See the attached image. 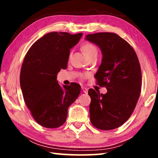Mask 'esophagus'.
<instances>
[{
	"mask_svg": "<svg viewBox=\"0 0 158 158\" xmlns=\"http://www.w3.org/2000/svg\"><path fill=\"white\" fill-rule=\"evenodd\" d=\"M81 89H82V91L84 93H88V89H85V87H81Z\"/></svg>",
	"mask_w": 158,
	"mask_h": 158,
	"instance_id": "obj_1",
	"label": "esophagus"
}]
</instances>
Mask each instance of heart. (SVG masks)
Instances as JSON below:
<instances>
[{
    "instance_id": "b5f03b06",
    "label": "heart",
    "mask_w": 158,
    "mask_h": 158,
    "mask_svg": "<svg viewBox=\"0 0 158 158\" xmlns=\"http://www.w3.org/2000/svg\"><path fill=\"white\" fill-rule=\"evenodd\" d=\"M81 50L87 58H89L93 56L98 54L97 47H95V44H93L90 42H85L84 43H83L81 45ZM81 77L82 78H84V77H87V74H81Z\"/></svg>"
}]
</instances>
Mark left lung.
<instances>
[{
	"instance_id": "8db88e82",
	"label": "left lung",
	"mask_w": 158,
	"mask_h": 158,
	"mask_svg": "<svg viewBox=\"0 0 158 158\" xmlns=\"http://www.w3.org/2000/svg\"><path fill=\"white\" fill-rule=\"evenodd\" d=\"M85 40L102 51V60L95 78L107 89L106 94L89 89L90 121L102 130L116 129L131 116L139 98L141 71L137 56L127 41L114 33L89 34Z\"/></svg>"
}]
</instances>
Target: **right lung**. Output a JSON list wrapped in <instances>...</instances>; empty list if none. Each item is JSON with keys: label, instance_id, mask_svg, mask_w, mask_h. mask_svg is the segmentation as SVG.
Here are the masks:
<instances>
[{"label": "right lung", "instance_id": "1", "mask_svg": "<svg viewBox=\"0 0 158 158\" xmlns=\"http://www.w3.org/2000/svg\"><path fill=\"white\" fill-rule=\"evenodd\" d=\"M82 33L52 32L44 35L28 49L20 73L23 100L32 116L42 127L56 128L64 124L68 109L78 98L81 86L77 83L61 87L56 81L65 69L70 49Z\"/></svg>", "mask_w": 158, "mask_h": 158}]
</instances>
